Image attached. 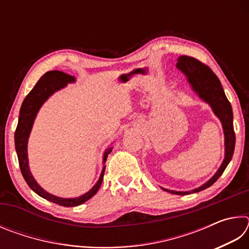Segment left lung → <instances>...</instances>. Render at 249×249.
<instances>
[{"instance_id": "1", "label": "left lung", "mask_w": 249, "mask_h": 249, "mask_svg": "<svg viewBox=\"0 0 249 249\" xmlns=\"http://www.w3.org/2000/svg\"><path fill=\"white\" fill-rule=\"evenodd\" d=\"M177 67L187 75L188 81L191 84L192 89L199 94L201 99H203L205 102H208L211 105V107L213 108V112L215 113L216 116L222 122L225 135L224 161H223L216 174L208 182L202 185V187L196 189V190L188 192H178L163 189L165 191L174 193V195L184 196L190 195L191 192L196 193L204 190V189L211 187V185L220 178L231 160V157H233L236 138L233 126V111H231V105L226 98L221 81L216 77V74L211 70L209 66H206L203 62L199 61L197 59L193 57L184 56V54L178 58Z\"/></svg>"}]
</instances>
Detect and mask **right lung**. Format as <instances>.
<instances>
[{
    "instance_id": "obj_1",
    "label": "right lung",
    "mask_w": 249,
    "mask_h": 249,
    "mask_svg": "<svg viewBox=\"0 0 249 249\" xmlns=\"http://www.w3.org/2000/svg\"><path fill=\"white\" fill-rule=\"evenodd\" d=\"M74 77L72 75H69L65 72H61V71H48L46 72L43 77H41L35 87L33 88V90L29 92L26 95V98L23 101L22 107H20L19 111V117H18V127H16L14 137H15V149L16 153H18V163L20 168V172L24 177L25 181L28 184V187L32 189V190L37 193L39 196L44 197V199L48 200L50 202H53V203L62 205V206H77L84 203L88 200H90L92 196H93L102 184L104 171H105V166L103 167L102 174L98 182L94 185L93 188L91 189L89 192H87L86 195H83L79 197H74V199H62V197L54 196L50 193L46 192L43 190L35 179L33 178V176L29 171L28 168V159H27V141L29 133H31L32 126L34 123V120H35L37 112H38L39 107L43 105V103L47 100L50 95H52L54 91H57L61 88H64L67 83L73 82ZM112 151V147L108 148L104 154V161L107 158V155Z\"/></svg>"
}]
</instances>
